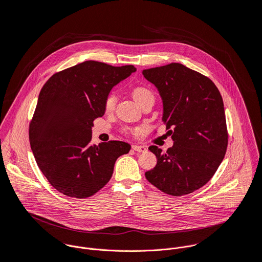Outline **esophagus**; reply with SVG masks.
<instances>
[{"instance_id":"esophagus-1","label":"esophagus","mask_w":262,"mask_h":262,"mask_svg":"<svg viewBox=\"0 0 262 262\" xmlns=\"http://www.w3.org/2000/svg\"><path fill=\"white\" fill-rule=\"evenodd\" d=\"M133 149L137 152H146V147L145 146H141V145H133Z\"/></svg>"}]
</instances>
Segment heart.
<instances>
[{"mask_svg":"<svg viewBox=\"0 0 262 262\" xmlns=\"http://www.w3.org/2000/svg\"><path fill=\"white\" fill-rule=\"evenodd\" d=\"M133 97L140 105L148 99H155V95H154L152 91L144 86H138V87L134 88ZM116 101H117V97H116L115 93H110L106 95V97L104 99V103H103L105 113H111V112L114 111ZM127 130H128L127 128H124V132H127Z\"/></svg>","mask_w":262,"mask_h":262,"instance_id":"1","label":"heart"}]
</instances>
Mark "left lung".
Listing matches in <instances>:
<instances>
[{"label":"left lung","instance_id":"left-lung-1","mask_svg":"<svg viewBox=\"0 0 262 262\" xmlns=\"http://www.w3.org/2000/svg\"><path fill=\"white\" fill-rule=\"evenodd\" d=\"M159 90L163 122L174 144L166 152L158 146L157 166L146 179L172 196L191 194L213 176L226 154L228 133L223 98L213 82L179 63L143 70Z\"/></svg>","mask_w":262,"mask_h":262}]
</instances>
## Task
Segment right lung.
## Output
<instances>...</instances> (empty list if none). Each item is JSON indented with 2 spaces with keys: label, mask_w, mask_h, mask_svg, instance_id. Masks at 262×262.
Listing matches in <instances>:
<instances>
[{
  "label": "right lung",
  "mask_w": 262,
  "mask_h": 262,
  "mask_svg": "<svg viewBox=\"0 0 262 262\" xmlns=\"http://www.w3.org/2000/svg\"><path fill=\"white\" fill-rule=\"evenodd\" d=\"M136 70L85 61L53 74L43 85L29 139L37 165L60 193L80 199L94 195L111 179L116 160L130 150L125 142L92 145L91 140L106 95Z\"/></svg>",
  "instance_id": "add662e5"
}]
</instances>
